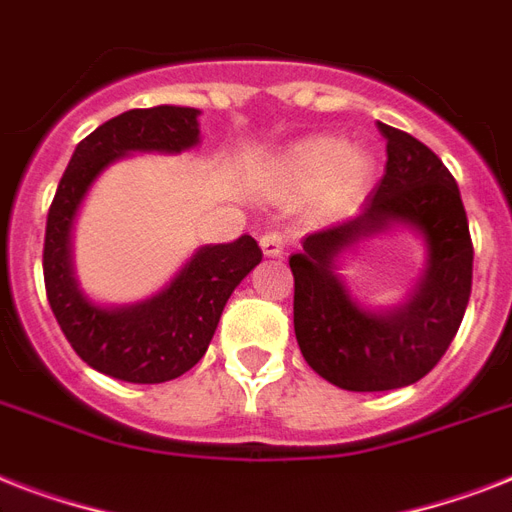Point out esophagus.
<instances>
[{
    "label": "esophagus",
    "instance_id": "esophagus-1",
    "mask_svg": "<svg viewBox=\"0 0 512 512\" xmlns=\"http://www.w3.org/2000/svg\"><path fill=\"white\" fill-rule=\"evenodd\" d=\"M260 249H263L265 257H284L287 255V239L276 231H268L260 239Z\"/></svg>",
    "mask_w": 512,
    "mask_h": 512
}]
</instances>
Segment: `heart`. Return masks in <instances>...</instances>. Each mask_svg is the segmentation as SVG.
Segmentation results:
<instances>
[{"label": "heart", "instance_id": "b5f03b06", "mask_svg": "<svg viewBox=\"0 0 512 512\" xmlns=\"http://www.w3.org/2000/svg\"><path fill=\"white\" fill-rule=\"evenodd\" d=\"M372 175L366 151L348 146L340 135H313L287 146L273 156L268 177L276 191L300 193L319 185L324 207H340L364 191Z\"/></svg>", "mask_w": 512, "mask_h": 512}]
</instances>
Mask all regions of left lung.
Listing matches in <instances>:
<instances>
[{
	"label": "left lung",
	"mask_w": 512,
	"mask_h": 512,
	"mask_svg": "<svg viewBox=\"0 0 512 512\" xmlns=\"http://www.w3.org/2000/svg\"><path fill=\"white\" fill-rule=\"evenodd\" d=\"M388 164L356 217L305 236L289 257L295 276V335L313 372L342 390H393L422 380L462 324L473 287V241L452 172L409 132L377 122ZM409 224L429 244V268L410 303L374 314L334 273L342 248L390 224Z\"/></svg>",
	"instance_id": "left-lung-1"
}]
</instances>
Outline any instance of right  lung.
I'll use <instances>...</instances> for the list:
<instances>
[{"label":"right lung","instance_id":"right-lung-1","mask_svg":"<svg viewBox=\"0 0 512 512\" xmlns=\"http://www.w3.org/2000/svg\"><path fill=\"white\" fill-rule=\"evenodd\" d=\"M199 111L183 106L132 108L108 119L76 146L47 212L44 289L76 356L124 382L175 380L207 353L231 292L263 260L252 236L201 247L170 287L127 308L95 305L76 284L71 228L84 193L108 164L130 151L180 154L199 143Z\"/></svg>","mask_w":512,"mask_h":512}]
</instances>
